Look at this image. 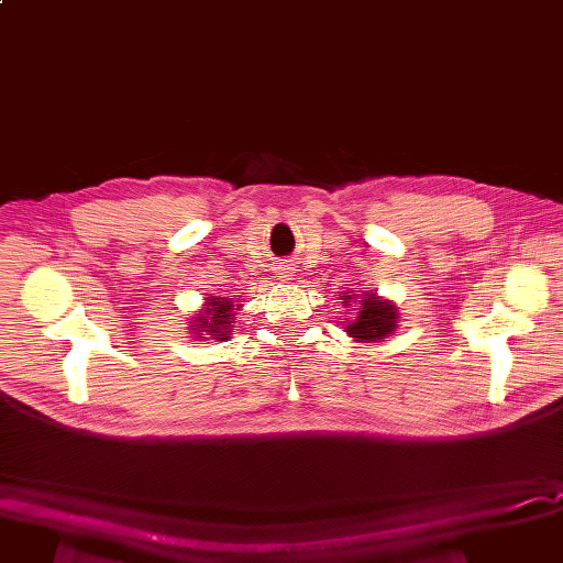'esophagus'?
Here are the masks:
<instances>
[{
  "mask_svg": "<svg viewBox=\"0 0 563 563\" xmlns=\"http://www.w3.org/2000/svg\"><path fill=\"white\" fill-rule=\"evenodd\" d=\"M277 277H279L282 282H286V279H292V268H290L288 264H282V266L277 268Z\"/></svg>",
  "mask_w": 563,
  "mask_h": 563,
  "instance_id": "obj_1",
  "label": "esophagus"
}]
</instances>
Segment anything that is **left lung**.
I'll use <instances>...</instances> for the list:
<instances>
[{
    "label": "left lung",
    "instance_id": "left-lung-1",
    "mask_svg": "<svg viewBox=\"0 0 563 563\" xmlns=\"http://www.w3.org/2000/svg\"><path fill=\"white\" fill-rule=\"evenodd\" d=\"M344 299H352L344 295ZM361 311L352 324H347V333L358 342H378L385 335L397 331L399 313L390 299H380L376 292H367V297L358 299Z\"/></svg>",
    "mask_w": 563,
    "mask_h": 563
}]
</instances>
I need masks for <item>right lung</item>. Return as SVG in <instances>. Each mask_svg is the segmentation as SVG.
Segmentation results:
<instances>
[{
    "mask_svg": "<svg viewBox=\"0 0 563 563\" xmlns=\"http://www.w3.org/2000/svg\"><path fill=\"white\" fill-rule=\"evenodd\" d=\"M239 311V309H236ZM234 305L232 297H207L205 301V311L196 313L194 318V333L198 340L202 338H213V340H228L232 320H234Z\"/></svg>",
    "mask_w": 563,
    "mask_h": 563,
    "instance_id": "right-lung-1",
    "label": "right lung"
}]
</instances>
